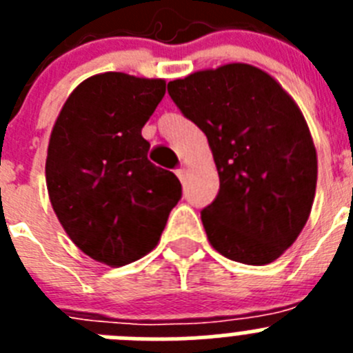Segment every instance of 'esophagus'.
<instances>
[{
    "label": "esophagus",
    "mask_w": 353,
    "mask_h": 353,
    "mask_svg": "<svg viewBox=\"0 0 353 353\" xmlns=\"http://www.w3.org/2000/svg\"><path fill=\"white\" fill-rule=\"evenodd\" d=\"M174 173H176V176H179V179H180V182H183V180H185V176H187V170H185V168H179V170L174 171Z\"/></svg>",
    "instance_id": "obj_1"
}]
</instances>
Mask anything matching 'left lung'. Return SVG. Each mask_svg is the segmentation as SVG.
Listing matches in <instances>:
<instances>
[{"mask_svg":"<svg viewBox=\"0 0 353 353\" xmlns=\"http://www.w3.org/2000/svg\"><path fill=\"white\" fill-rule=\"evenodd\" d=\"M168 93L205 132L219 173V192L201 210L210 244L240 263L277 260L302 232L316 189V150L301 109L245 63L170 81Z\"/></svg>","mask_w":353,"mask_h":353,"instance_id":"8db88e82","label":"left lung"}]
</instances>
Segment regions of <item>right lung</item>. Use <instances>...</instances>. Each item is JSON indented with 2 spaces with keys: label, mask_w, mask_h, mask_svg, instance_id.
<instances>
[{
  "label": "right lung",
  "mask_w": 353,
  "mask_h": 353,
  "mask_svg": "<svg viewBox=\"0 0 353 353\" xmlns=\"http://www.w3.org/2000/svg\"><path fill=\"white\" fill-rule=\"evenodd\" d=\"M164 93V79L99 74L70 93L52 127L49 199L72 242L101 263L121 267L152 251L182 198L141 136Z\"/></svg>",
  "instance_id": "1"
}]
</instances>
